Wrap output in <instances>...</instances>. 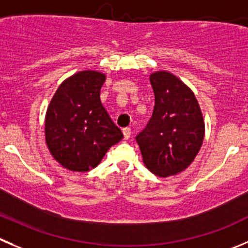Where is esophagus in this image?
Wrapping results in <instances>:
<instances>
[{"instance_id":"1","label":"esophagus","mask_w":248,"mask_h":248,"mask_svg":"<svg viewBox=\"0 0 248 248\" xmlns=\"http://www.w3.org/2000/svg\"><path fill=\"white\" fill-rule=\"evenodd\" d=\"M122 133H124V139H129V138H131L132 131H131V128H128V127H127V128H124V131H122Z\"/></svg>"}]
</instances>
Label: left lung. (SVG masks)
Instances as JSON below:
<instances>
[{"instance_id":"1","label":"left lung","mask_w":248,"mask_h":248,"mask_svg":"<svg viewBox=\"0 0 248 248\" xmlns=\"http://www.w3.org/2000/svg\"><path fill=\"white\" fill-rule=\"evenodd\" d=\"M150 82L155 107L136 140L146 168L158 177H168L193 162L202 145L205 124L195 95L179 78L157 71L150 75Z\"/></svg>"}]
</instances>
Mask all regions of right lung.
Wrapping results in <instances>:
<instances>
[{"label":"right lung","instance_id":"add662e5","mask_svg":"<svg viewBox=\"0 0 248 248\" xmlns=\"http://www.w3.org/2000/svg\"><path fill=\"white\" fill-rule=\"evenodd\" d=\"M104 74L81 71L64 81L46 114V143L53 157L70 170L97 167L122 138L100 102Z\"/></svg>","mask_w":248,"mask_h":248}]
</instances>
